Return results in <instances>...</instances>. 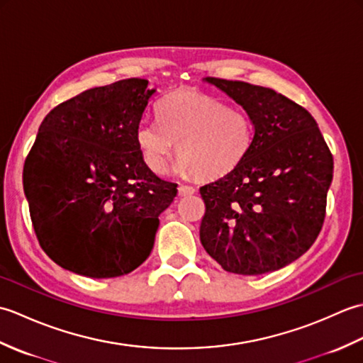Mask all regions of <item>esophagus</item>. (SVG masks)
Wrapping results in <instances>:
<instances>
[{
  "label": "esophagus",
  "instance_id": "obj_1",
  "mask_svg": "<svg viewBox=\"0 0 363 363\" xmlns=\"http://www.w3.org/2000/svg\"><path fill=\"white\" fill-rule=\"evenodd\" d=\"M177 194H179V196H189V195H194L195 194V189L190 187V186H184V184H181V186L177 187Z\"/></svg>",
  "mask_w": 363,
  "mask_h": 363
}]
</instances>
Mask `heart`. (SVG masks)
<instances>
[{
    "label": "heart",
    "instance_id": "heart-1",
    "mask_svg": "<svg viewBox=\"0 0 363 363\" xmlns=\"http://www.w3.org/2000/svg\"><path fill=\"white\" fill-rule=\"evenodd\" d=\"M157 118L142 121L135 140L145 164L159 174L167 172L177 148V172L212 179L240 165L252 143L248 113L198 90L165 96Z\"/></svg>",
    "mask_w": 363,
    "mask_h": 363
}]
</instances>
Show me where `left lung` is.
<instances>
[{"label": "left lung", "mask_w": 363, "mask_h": 363, "mask_svg": "<svg viewBox=\"0 0 363 363\" xmlns=\"http://www.w3.org/2000/svg\"><path fill=\"white\" fill-rule=\"evenodd\" d=\"M203 81L243 107L254 134L240 165L199 189L201 245L229 273L276 272L317 240L333 154L312 115L287 96L242 81Z\"/></svg>", "instance_id": "obj_1"}]
</instances>
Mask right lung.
Listing matches in <instances>:
<instances>
[{
    "label": "right lung",
    "instance_id": "obj_1",
    "mask_svg": "<svg viewBox=\"0 0 363 363\" xmlns=\"http://www.w3.org/2000/svg\"><path fill=\"white\" fill-rule=\"evenodd\" d=\"M156 89L140 78L89 89L46 115L23 168L35 235L68 272L106 279L148 259L177 184L154 174L135 130Z\"/></svg>",
    "mask_w": 363,
    "mask_h": 363
}]
</instances>
